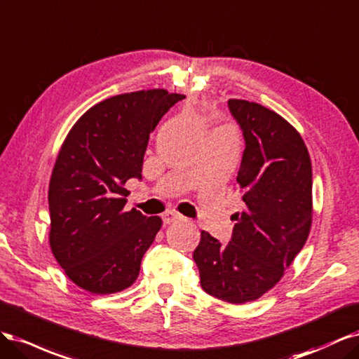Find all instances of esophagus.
Listing matches in <instances>:
<instances>
[{"instance_id":"obj_1","label":"esophagus","mask_w":359,"mask_h":359,"mask_svg":"<svg viewBox=\"0 0 359 359\" xmlns=\"http://www.w3.org/2000/svg\"><path fill=\"white\" fill-rule=\"evenodd\" d=\"M179 219H182V215H179V213L175 212V210H168V212H165V213L163 215V221H164L165 225H168V224H171V222H175V221H179Z\"/></svg>"}]
</instances>
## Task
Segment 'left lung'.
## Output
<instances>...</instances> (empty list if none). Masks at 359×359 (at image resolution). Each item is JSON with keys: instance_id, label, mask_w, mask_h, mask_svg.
Here are the masks:
<instances>
[{"instance_id": "left-lung-1", "label": "left lung", "mask_w": 359, "mask_h": 359, "mask_svg": "<svg viewBox=\"0 0 359 359\" xmlns=\"http://www.w3.org/2000/svg\"><path fill=\"white\" fill-rule=\"evenodd\" d=\"M228 107L245 137L237 183L245 209L221 245L207 231L194 250L204 291L226 303L255 302L277 285L310 233L311 161L302 135L280 114L246 100Z\"/></svg>"}]
</instances>
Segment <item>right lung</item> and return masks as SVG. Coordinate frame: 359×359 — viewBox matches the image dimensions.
Returning a JSON list of instances; mask_svg holds the SVG:
<instances>
[{
    "mask_svg": "<svg viewBox=\"0 0 359 359\" xmlns=\"http://www.w3.org/2000/svg\"><path fill=\"white\" fill-rule=\"evenodd\" d=\"M183 98L165 89L111 97L65 137L49 183V243L68 279L90 294L130 287L163 226L159 216L125 212V183L142 179L149 134Z\"/></svg>",
    "mask_w": 359,
    "mask_h": 359,
    "instance_id": "right-lung-1",
    "label": "right lung"
}]
</instances>
